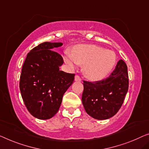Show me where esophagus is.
<instances>
[{"mask_svg":"<svg viewBox=\"0 0 149 149\" xmlns=\"http://www.w3.org/2000/svg\"><path fill=\"white\" fill-rule=\"evenodd\" d=\"M75 81H81V79L79 77V76H78V75H75Z\"/></svg>","mask_w":149,"mask_h":149,"instance_id":"1","label":"esophagus"}]
</instances>
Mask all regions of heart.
<instances>
[{
    "label": "heart",
    "mask_w": 149,
    "mask_h": 149,
    "mask_svg": "<svg viewBox=\"0 0 149 149\" xmlns=\"http://www.w3.org/2000/svg\"><path fill=\"white\" fill-rule=\"evenodd\" d=\"M64 61L72 69L83 65V72L88 79L100 81L110 74L116 63V53L102 47L79 44L72 48L70 54L63 57Z\"/></svg>",
    "instance_id": "b5f03b06"
}]
</instances>
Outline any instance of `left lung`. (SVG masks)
I'll use <instances>...</instances> for the list:
<instances>
[{
  "label": "left lung",
  "mask_w": 149,
  "mask_h": 149,
  "mask_svg": "<svg viewBox=\"0 0 149 149\" xmlns=\"http://www.w3.org/2000/svg\"><path fill=\"white\" fill-rule=\"evenodd\" d=\"M128 90L126 64L119 60L109 77L101 81H84L81 101L86 112L97 120L114 116L123 105Z\"/></svg>",
  "instance_id": "obj_1"
}]
</instances>
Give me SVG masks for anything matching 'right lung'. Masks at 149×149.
<instances>
[{
	"label": "right lung",
	"mask_w": 149,
	"mask_h": 149,
	"mask_svg": "<svg viewBox=\"0 0 149 149\" xmlns=\"http://www.w3.org/2000/svg\"><path fill=\"white\" fill-rule=\"evenodd\" d=\"M62 43L44 42L26 55L22 68L19 88L29 112L47 120L58 112L63 94L72 86L75 74L59 70L63 59L53 49Z\"/></svg>",
	"instance_id": "add662e5"
}]
</instances>
